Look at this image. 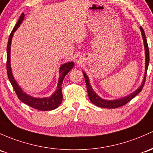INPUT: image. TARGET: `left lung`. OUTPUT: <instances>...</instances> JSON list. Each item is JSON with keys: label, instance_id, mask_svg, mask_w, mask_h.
<instances>
[{"label": "left lung", "instance_id": "1", "mask_svg": "<svg viewBox=\"0 0 153 153\" xmlns=\"http://www.w3.org/2000/svg\"><path fill=\"white\" fill-rule=\"evenodd\" d=\"M141 32H142V35L143 38V41H144V50H145V72H144V79H143V81L141 86L138 88L137 90H135L134 93H132L131 94H130L129 96H127L126 97H123V98H118V99L115 100H104L103 98H101V97H99L98 95L93 91V88H92L91 85L89 82V78L87 76L86 74L83 71V75L85 77V82H86V86H87V90H88V94L89 96V98L92 103L93 104H95L97 106H99V107L102 108H107V109H115V108L120 107V106H123V105L126 104L128 102H129L131 99L135 97L136 95L139 94L141 91H142L143 87H144V83H145L146 80V76H147V71L149 65V48L148 45H147V39L145 37V33H144V31L143 30L142 27H140Z\"/></svg>", "mask_w": 153, "mask_h": 153}]
</instances>
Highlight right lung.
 Listing matches in <instances>:
<instances>
[{
	"instance_id": "1",
	"label": "right lung",
	"mask_w": 153,
	"mask_h": 153,
	"mask_svg": "<svg viewBox=\"0 0 153 153\" xmlns=\"http://www.w3.org/2000/svg\"><path fill=\"white\" fill-rule=\"evenodd\" d=\"M25 14L22 13L21 14L20 17L18 19L17 24L14 26V29L11 31L10 36H9V41H8L7 44V61H6V69H7V74L9 79L15 91L16 94L19 100L22 102H23L25 104L28 105L30 107L36 109L41 111H50V110H53L60 106V104L62 102L63 100V94H62V88L61 85L63 83V81L65 78V75L70 71L71 69L74 68V62H68L61 65L60 68V76H59L58 84H57V89L55 91V93L52 95L50 97H45V98H35L29 95L26 94L22 88L19 86V85L17 83L16 80L14 79V76L12 74L11 68L10 64V52H11V40H12L13 35L14 33L17 30V29L19 27L21 23L22 22L24 19Z\"/></svg>"
}]
</instances>
